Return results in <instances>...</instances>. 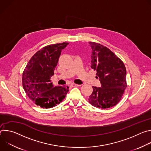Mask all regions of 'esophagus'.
<instances>
[{
    "label": "esophagus",
    "mask_w": 151,
    "mask_h": 151,
    "mask_svg": "<svg viewBox=\"0 0 151 151\" xmlns=\"http://www.w3.org/2000/svg\"><path fill=\"white\" fill-rule=\"evenodd\" d=\"M71 86L72 87H81V85H79V84H76V83H72L71 84Z\"/></svg>",
    "instance_id": "34e87169"
}]
</instances>
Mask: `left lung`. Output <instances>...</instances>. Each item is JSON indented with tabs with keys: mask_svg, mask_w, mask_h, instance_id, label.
I'll use <instances>...</instances> for the list:
<instances>
[{
	"mask_svg": "<svg viewBox=\"0 0 151 151\" xmlns=\"http://www.w3.org/2000/svg\"><path fill=\"white\" fill-rule=\"evenodd\" d=\"M89 44L92 48L91 68L96 70L101 87H93L88 101L98 108H109L120 101L127 87L125 66L109 48L93 42Z\"/></svg>",
	"mask_w": 151,
	"mask_h": 151,
	"instance_id": "left-lung-1",
	"label": "left lung"
}]
</instances>
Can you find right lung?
Returning a JSON list of instances; mask_svg holds the SVG:
<instances>
[{
    "instance_id": "right-lung-1",
    "label": "right lung",
    "mask_w": 151,
    "mask_h": 151,
    "mask_svg": "<svg viewBox=\"0 0 151 151\" xmlns=\"http://www.w3.org/2000/svg\"><path fill=\"white\" fill-rule=\"evenodd\" d=\"M68 44L63 42L42 48L33 55L24 70L23 88L29 99L42 108L57 106L69 91L68 87H54L50 80L54 75L61 50Z\"/></svg>"
}]
</instances>
